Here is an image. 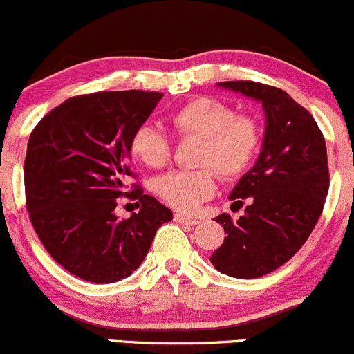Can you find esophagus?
Returning a JSON list of instances; mask_svg holds the SVG:
<instances>
[{"label": "esophagus", "instance_id": "1", "mask_svg": "<svg viewBox=\"0 0 354 354\" xmlns=\"http://www.w3.org/2000/svg\"><path fill=\"white\" fill-rule=\"evenodd\" d=\"M174 220H176L177 223L189 225V227H194V225H198V223H199L198 220H194V218L185 216V214H182V213H176V214H174Z\"/></svg>", "mask_w": 354, "mask_h": 354}]
</instances>
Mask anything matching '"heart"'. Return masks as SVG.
<instances>
[{"mask_svg": "<svg viewBox=\"0 0 354 354\" xmlns=\"http://www.w3.org/2000/svg\"><path fill=\"white\" fill-rule=\"evenodd\" d=\"M169 124L182 138H199L198 165L213 166L223 178H233L249 169L261 148V129L250 118H239L232 107L209 97L194 98L170 112ZM134 158L151 169H160L170 156L165 131L150 122L134 129L129 140ZM216 176L209 167L174 170L155 178L153 191L170 207L191 213L211 198Z\"/></svg>", "mask_w": 354, "mask_h": 354, "instance_id": "heart-1", "label": "heart"}]
</instances>
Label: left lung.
<instances>
[{
  "label": "left lung",
  "instance_id": "8db88e82",
  "mask_svg": "<svg viewBox=\"0 0 354 354\" xmlns=\"http://www.w3.org/2000/svg\"><path fill=\"white\" fill-rule=\"evenodd\" d=\"M216 86L259 102L266 124L256 163L228 196L239 207L247 203L245 213L236 221L227 213L214 218L227 236L211 264L232 278H261L301 249L322 213L329 191L326 141L285 90L254 82Z\"/></svg>",
  "mask_w": 354,
  "mask_h": 354
}]
</instances>
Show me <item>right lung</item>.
<instances>
[{
	"mask_svg": "<svg viewBox=\"0 0 354 354\" xmlns=\"http://www.w3.org/2000/svg\"><path fill=\"white\" fill-rule=\"evenodd\" d=\"M162 93L126 90L64 100L32 131L24 178L32 227L50 257L85 281L115 283L140 268L172 211L141 189L138 213L115 214L126 189L129 140Z\"/></svg>",
	"mask_w": 354,
	"mask_h": 354,
	"instance_id": "obj_1",
	"label": "right lung"
}]
</instances>
